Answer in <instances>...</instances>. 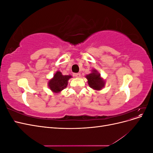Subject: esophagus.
Listing matches in <instances>:
<instances>
[{
    "mask_svg": "<svg viewBox=\"0 0 153 153\" xmlns=\"http://www.w3.org/2000/svg\"><path fill=\"white\" fill-rule=\"evenodd\" d=\"M74 76H75L76 78H80L81 76V74L80 73H75V74H74Z\"/></svg>",
    "mask_w": 153,
    "mask_h": 153,
    "instance_id": "1",
    "label": "esophagus"
}]
</instances>
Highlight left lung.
Here are the masks:
<instances>
[{
	"label": "left lung",
	"mask_w": 153,
	"mask_h": 153,
	"mask_svg": "<svg viewBox=\"0 0 153 153\" xmlns=\"http://www.w3.org/2000/svg\"><path fill=\"white\" fill-rule=\"evenodd\" d=\"M89 87L96 91H100L104 87L105 82L101 78L100 74L96 69H92V73L85 76Z\"/></svg>",
	"instance_id": "obj_1"
}]
</instances>
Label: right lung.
I'll return each mask as SVG.
<instances>
[{"label": "right lung", "mask_w": 153, "mask_h": 153, "mask_svg": "<svg viewBox=\"0 0 153 153\" xmlns=\"http://www.w3.org/2000/svg\"><path fill=\"white\" fill-rule=\"evenodd\" d=\"M72 76L71 75H63L61 71H57L55 73L53 77L48 82V87L53 92H59L66 89L68 80Z\"/></svg>", "instance_id": "1"}]
</instances>
